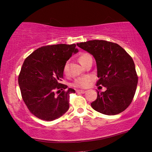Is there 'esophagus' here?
<instances>
[{"label":"esophagus","mask_w":152,"mask_h":152,"mask_svg":"<svg viewBox=\"0 0 152 152\" xmlns=\"http://www.w3.org/2000/svg\"><path fill=\"white\" fill-rule=\"evenodd\" d=\"M86 92V91H83V90H77V91H76L77 93H81V94L85 93Z\"/></svg>","instance_id":"esophagus-1"}]
</instances>
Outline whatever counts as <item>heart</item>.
<instances>
[{
    "mask_svg": "<svg viewBox=\"0 0 152 152\" xmlns=\"http://www.w3.org/2000/svg\"><path fill=\"white\" fill-rule=\"evenodd\" d=\"M89 56H91L88 53H83L78 58V60L80 63L81 64H83L84 60H86L87 58H88ZM67 70V64L64 66V72H66ZM91 77L88 76H82L79 77V78H76L74 82H73V86L75 87H78V88H87L89 86L90 82L91 81Z\"/></svg>",
    "mask_w": 152,
    "mask_h": 152,
    "instance_id": "heart-1",
    "label": "heart"
}]
</instances>
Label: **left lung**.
Returning a JSON list of instances; mask_svg holds the SVG:
<instances>
[{
  "label": "left lung",
  "instance_id": "1",
  "mask_svg": "<svg viewBox=\"0 0 152 152\" xmlns=\"http://www.w3.org/2000/svg\"><path fill=\"white\" fill-rule=\"evenodd\" d=\"M91 53L96 60V86L106 87L104 92H97L91 103L92 109L107 115L123 112L132 102L138 77L132 58L115 43L104 40H91L77 43Z\"/></svg>",
  "mask_w": 152,
  "mask_h": 152
}]
</instances>
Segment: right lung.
I'll use <instances>...</instances> for the list:
<instances>
[{"mask_svg":"<svg viewBox=\"0 0 152 152\" xmlns=\"http://www.w3.org/2000/svg\"><path fill=\"white\" fill-rule=\"evenodd\" d=\"M76 44H57L38 48L25 59L18 78L21 96L29 111L48 121L58 119L69 109L72 88L61 84L64 66L78 50ZM59 92L58 95L55 92Z\"/></svg>","mask_w":152,"mask_h":152,"instance_id":"add662e5","label":"right lung"}]
</instances>
